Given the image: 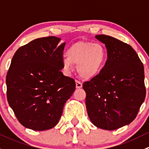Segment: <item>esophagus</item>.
<instances>
[{
  "label": "esophagus",
  "instance_id": "1",
  "mask_svg": "<svg viewBox=\"0 0 149 149\" xmlns=\"http://www.w3.org/2000/svg\"><path fill=\"white\" fill-rule=\"evenodd\" d=\"M76 87L77 88H81L82 87V84L79 81H76Z\"/></svg>",
  "mask_w": 149,
  "mask_h": 149
}]
</instances>
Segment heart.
I'll return each instance as SVG.
<instances>
[{"mask_svg":"<svg viewBox=\"0 0 149 149\" xmlns=\"http://www.w3.org/2000/svg\"><path fill=\"white\" fill-rule=\"evenodd\" d=\"M67 56L63 58V67L67 73L78 64V72L84 79L96 77L102 70L107 59V51L102 45L79 41L69 47Z\"/></svg>","mask_w":149,"mask_h":149,"instance_id":"obj_1","label":"heart"}]
</instances>
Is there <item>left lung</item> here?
Returning <instances> with one entry per match:
<instances>
[{"label":"left lung","instance_id":"1","mask_svg":"<svg viewBox=\"0 0 149 149\" xmlns=\"http://www.w3.org/2000/svg\"><path fill=\"white\" fill-rule=\"evenodd\" d=\"M95 38L105 45L107 61L96 77L83 84L87 113L97 127L116 130L136 118L144 102V67L129 45L104 34Z\"/></svg>","mask_w":149,"mask_h":149}]
</instances>
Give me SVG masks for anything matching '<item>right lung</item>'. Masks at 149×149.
Listing matches in <instances>:
<instances>
[{
    "label": "right lung",
    "mask_w": 149,
    "mask_h": 149,
    "mask_svg": "<svg viewBox=\"0 0 149 149\" xmlns=\"http://www.w3.org/2000/svg\"><path fill=\"white\" fill-rule=\"evenodd\" d=\"M61 38H38L21 47L6 76L7 100L19 123L26 128L46 130L55 127L63 107L76 88L65 76Z\"/></svg>",
    "instance_id": "obj_1"
}]
</instances>
